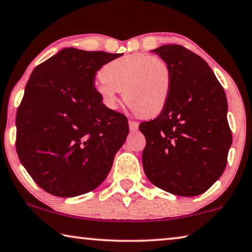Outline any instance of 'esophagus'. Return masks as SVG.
Listing matches in <instances>:
<instances>
[{
  "label": "esophagus",
  "instance_id": "1",
  "mask_svg": "<svg viewBox=\"0 0 252 252\" xmlns=\"http://www.w3.org/2000/svg\"><path fill=\"white\" fill-rule=\"evenodd\" d=\"M129 129L130 131H137L139 129V123L134 121H129Z\"/></svg>",
  "mask_w": 252,
  "mask_h": 252
}]
</instances>
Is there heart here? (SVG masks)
<instances>
[{
    "label": "heart",
    "instance_id": "1",
    "mask_svg": "<svg viewBox=\"0 0 252 252\" xmlns=\"http://www.w3.org/2000/svg\"><path fill=\"white\" fill-rule=\"evenodd\" d=\"M99 76L95 89L111 110L117 109L122 91L126 104L143 118L158 115L168 102L171 70L160 57L145 54L123 56L103 66Z\"/></svg>",
    "mask_w": 252,
    "mask_h": 252
}]
</instances>
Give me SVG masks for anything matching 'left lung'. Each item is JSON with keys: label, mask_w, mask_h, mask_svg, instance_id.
<instances>
[{"label": "left lung", "mask_w": 252, "mask_h": 252, "mask_svg": "<svg viewBox=\"0 0 252 252\" xmlns=\"http://www.w3.org/2000/svg\"><path fill=\"white\" fill-rule=\"evenodd\" d=\"M169 65L171 91L157 119L139 126L146 137L148 179L178 196H197L221 177L232 134L224 90L204 59L178 45L151 50Z\"/></svg>", "instance_id": "8db88e82"}]
</instances>
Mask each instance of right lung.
Returning <instances> with one entry per match:
<instances>
[{"mask_svg":"<svg viewBox=\"0 0 252 252\" xmlns=\"http://www.w3.org/2000/svg\"><path fill=\"white\" fill-rule=\"evenodd\" d=\"M122 55L63 48L31 73L17 113V153L47 193L78 196L109 175L129 126L103 104L94 77Z\"/></svg>","mask_w":252,"mask_h":252,"instance_id":"1","label":"right lung"}]
</instances>
